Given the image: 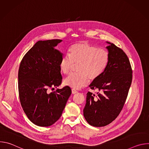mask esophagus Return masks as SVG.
Masks as SVG:
<instances>
[{"label": "esophagus", "mask_w": 149, "mask_h": 149, "mask_svg": "<svg viewBox=\"0 0 149 149\" xmlns=\"http://www.w3.org/2000/svg\"><path fill=\"white\" fill-rule=\"evenodd\" d=\"M78 93V91L74 89H72V94H77Z\"/></svg>", "instance_id": "obj_1"}]
</instances>
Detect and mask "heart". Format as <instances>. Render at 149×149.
Masks as SVG:
<instances>
[{
	"mask_svg": "<svg viewBox=\"0 0 149 149\" xmlns=\"http://www.w3.org/2000/svg\"><path fill=\"white\" fill-rule=\"evenodd\" d=\"M109 60V52L105 49L98 48L86 42L74 44L70 49V54L62 56L59 68L62 73L68 74L78 65V72L70 74L63 83L74 89L86 86L90 79L94 81L101 76Z\"/></svg>",
	"mask_w": 149,
	"mask_h": 149,
	"instance_id": "1",
	"label": "heart"
}]
</instances>
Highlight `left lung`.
Wrapping results in <instances>:
<instances>
[{
    "mask_svg": "<svg viewBox=\"0 0 149 149\" xmlns=\"http://www.w3.org/2000/svg\"><path fill=\"white\" fill-rule=\"evenodd\" d=\"M107 49L110 54L109 64L104 72L90 85L97 90L96 95L87 94L84 116L94 127L105 126L114 121L122 110L132 81V69L125 53L114 44Z\"/></svg>",
    "mask_w": 149,
    "mask_h": 149,
    "instance_id": "left-lung-1",
    "label": "left lung"
}]
</instances>
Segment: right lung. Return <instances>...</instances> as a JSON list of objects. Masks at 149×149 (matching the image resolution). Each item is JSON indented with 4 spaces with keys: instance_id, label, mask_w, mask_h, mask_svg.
<instances>
[{
    "instance_id": "obj_1",
    "label": "right lung",
    "mask_w": 149,
    "mask_h": 149,
    "mask_svg": "<svg viewBox=\"0 0 149 149\" xmlns=\"http://www.w3.org/2000/svg\"><path fill=\"white\" fill-rule=\"evenodd\" d=\"M61 39L39 40L24 55L18 71L20 104L29 120L48 127L61 116L71 94L68 87L48 93L62 82L59 62L62 54L54 48Z\"/></svg>"
}]
</instances>
